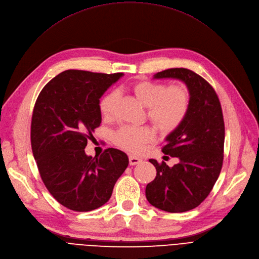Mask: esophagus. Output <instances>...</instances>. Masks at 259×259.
<instances>
[{"instance_id": "esophagus-1", "label": "esophagus", "mask_w": 259, "mask_h": 259, "mask_svg": "<svg viewBox=\"0 0 259 259\" xmlns=\"http://www.w3.org/2000/svg\"><path fill=\"white\" fill-rule=\"evenodd\" d=\"M128 161H130V164H131V165H136V164H138V163H140V162L142 161V159H140L139 157H136V156L130 155Z\"/></svg>"}]
</instances>
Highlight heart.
<instances>
[{
	"label": "heart",
	"instance_id": "b5f03b06",
	"mask_svg": "<svg viewBox=\"0 0 259 259\" xmlns=\"http://www.w3.org/2000/svg\"><path fill=\"white\" fill-rule=\"evenodd\" d=\"M132 92L142 105L147 106V116L163 133L176 130L189 112L190 94L182 86L171 85L165 88L162 83L140 81L132 86ZM116 96V92H109L101 99L99 108L104 118L112 116ZM155 137L156 132L150 125H126L116 132L114 140L122 149L140 153Z\"/></svg>",
	"mask_w": 259,
	"mask_h": 259
}]
</instances>
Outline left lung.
Masks as SVG:
<instances>
[{
	"label": "left lung",
	"mask_w": 259,
	"mask_h": 259,
	"mask_svg": "<svg viewBox=\"0 0 259 259\" xmlns=\"http://www.w3.org/2000/svg\"><path fill=\"white\" fill-rule=\"evenodd\" d=\"M153 79H175L190 94L189 112L181 124L164 139L162 152L177 157L169 167L155 159L156 178L146 186V199L169 213H182L198 206L212 191L223 167L225 122L218 97L202 77L187 68H169Z\"/></svg>",
	"instance_id": "1"
}]
</instances>
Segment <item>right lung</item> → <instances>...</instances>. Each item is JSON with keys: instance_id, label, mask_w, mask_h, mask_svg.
<instances>
[{"instance_id": "obj_1", "label": "right lung", "mask_w": 259, "mask_h": 259, "mask_svg": "<svg viewBox=\"0 0 259 259\" xmlns=\"http://www.w3.org/2000/svg\"><path fill=\"white\" fill-rule=\"evenodd\" d=\"M123 73L69 69L41 91L31 119V149L45 187L54 198L77 212L106 203L128 165L125 153L107 149L100 157L85 154L101 123L100 98Z\"/></svg>"}]
</instances>
